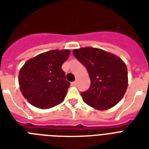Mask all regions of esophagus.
Returning a JSON list of instances; mask_svg holds the SVG:
<instances>
[{"label":"esophagus","mask_w":149,"mask_h":149,"mask_svg":"<svg viewBox=\"0 0 149 149\" xmlns=\"http://www.w3.org/2000/svg\"><path fill=\"white\" fill-rule=\"evenodd\" d=\"M72 86H77V81L72 82Z\"/></svg>","instance_id":"1"}]
</instances>
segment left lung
Wrapping results in <instances>:
<instances>
[{
    "label": "left lung",
    "mask_w": 149,
    "mask_h": 149,
    "mask_svg": "<svg viewBox=\"0 0 149 149\" xmlns=\"http://www.w3.org/2000/svg\"><path fill=\"white\" fill-rule=\"evenodd\" d=\"M72 54L86 68L91 86L82 92L89 106L104 111L115 106L125 95L127 87V70L118 56L92 47L74 49Z\"/></svg>",
    "instance_id": "left-lung-1"
}]
</instances>
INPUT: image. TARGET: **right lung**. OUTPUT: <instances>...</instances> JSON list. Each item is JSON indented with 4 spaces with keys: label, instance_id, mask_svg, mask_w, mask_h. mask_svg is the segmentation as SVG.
<instances>
[{
    "label": "right lung",
    "instance_id": "right-lung-1",
    "mask_svg": "<svg viewBox=\"0 0 149 149\" xmlns=\"http://www.w3.org/2000/svg\"><path fill=\"white\" fill-rule=\"evenodd\" d=\"M68 49L52 50L30 58L20 70V91L33 106L48 109L61 104L70 83L62 65L70 56Z\"/></svg>",
    "mask_w": 149,
    "mask_h": 149
}]
</instances>
